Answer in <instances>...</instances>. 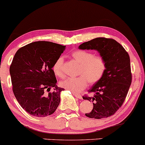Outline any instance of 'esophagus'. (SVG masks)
Listing matches in <instances>:
<instances>
[{
    "label": "esophagus",
    "mask_w": 145,
    "mask_h": 145,
    "mask_svg": "<svg viewBox=\"0 0 145 145\" xmlns=\"http://www.w3.org/2000/svg\"><path fill=\"white\" fill-rule=\"evenodd\" d=\"M73 95H74L75 97H76V98H78V99H82V97L81 95H79V94H76V93H73Z\"/></svg>",
    "instance_id": "34e87169"
}]
</instances>
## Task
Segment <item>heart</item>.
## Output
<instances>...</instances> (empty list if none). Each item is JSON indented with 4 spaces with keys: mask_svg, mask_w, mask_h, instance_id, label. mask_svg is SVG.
Here are the masks:
<instances>
[{
    "mask_svg": "<svg viewBox=\"0 0 145 145\" xmlns=\"http://www.w3.org/2000/svg\"><path fill=\"white\" fill-rule=\"evenodd\" d=\"M72 58L80 64L77 78H67L61 82V86L68 90L78 92L84 89L88 82L91 84L97 83L103 78L106 70V63L101 56H94L86 50H78L71 55ZM53 72L58 77H63V58L59 57L53 67Z\"/></svg>",
    "mask_w": 145,
    "mask_h": 145,
    "instance_id": "b5f03b06",
    "label": "heart"
}]
</instances>
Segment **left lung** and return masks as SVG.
<instances>
[{
	"label": "left lung",
	"instance_id": "8db88e82",
	"mask_svg": "<svg viewBox=\"0 0 145 145\" xmlns=\"http://www.w3.org/2000/svg\"><path fill=\"white\" fill-rule=\"evenodd\" d=\"M78 48L97 50L106 63L103 78L88 90L94 95L83 97L93 104L91 112L85 113V116L95 119L112 116L122 105L132 82L128 53L120 43L111 38H95L82 43Z\"/></svg>",
	"mask_w": 145,
	"mask_h": 145
}]
</instances>
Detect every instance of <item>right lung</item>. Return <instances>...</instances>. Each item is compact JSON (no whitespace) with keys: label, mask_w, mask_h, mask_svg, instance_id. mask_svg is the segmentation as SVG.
Masks as SVG:
<instances>
[{"label":"right lung","mask_w":145,"mask_h":145,"mask_svg":"<svg viewBox=\"0 0 145 145\" xmlns=\"http://www.w3.org/2000/svg\"><path fill=\"white\" fill-rule=\"evenodd\" d=\"M65 49V46L38 41L20 48L14 56L9 69L13 91L21 107L31 116H50L59 106L64 88L56 85L53 67Z\"/></svg>","instance_id":"1"}]
</instances>
